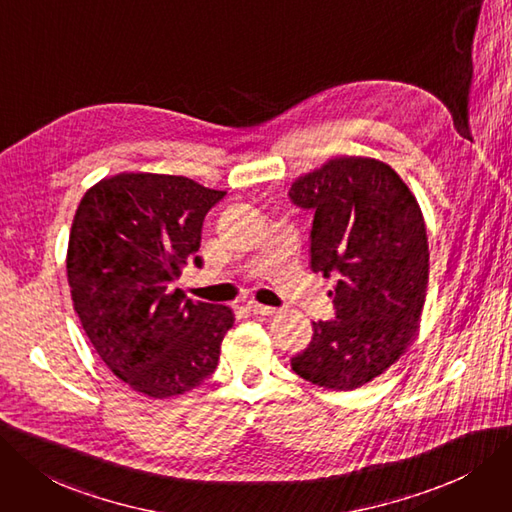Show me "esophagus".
Segmentation results:
<instances>
[{
  "instance_id": "esophagus-1",
  "label": "esophagus",
  "mask_w": 512,
  "mask_h": 512,
  "mask_svg": "<svg viewBox=\"0 0 512 512\" xmlns=\"http://www.w3.org/2000/svg\"><path fill=\"white\" fill-rule=\"evenodd\" d=\"M248 309H250L254 315H273V313H275L273 306L260 304V302H256V300H250V302H248Z\"/></svg>"
}]
</instances>
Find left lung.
Returning a JSON list of instances; mask_svg holds the SVG:
<instances>
[{
  "instance_id": "1",
  "label": "left lung",
  "mask_w": 512,
  "mask_h": 512,
  "mask_svg": "<svg viewBox=\"0 0 512 512\" xmlns=\"http://www.w3.org/2000/svg\"><path fill=\"white\" fill-rule=\"evenodd\" d=\"M290 199L313 210L311 269L338 273L334 321H313V340L292 370L332 391H353L386 372L418 334L428 285L422 210L401 176L372 157H336L292 182Z\"/></svg>"
}]
</instances>
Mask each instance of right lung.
Returning a JSON list of instances; mask_svg holds the SVG:
<instances>
[{
  "mask_svg": "<svg viewBox=\"0 0 512 512\" xmlns=\"http://www.w3.org/2000/svg\"><path fill=\"white\" fill-rule=\"evenodd\" d=\"M224 195L187 176L121 172L79 201L67 250L73 309L136 393L176 397L216 370L233 311L172 288L191 260L201 267L203 218Z\"/></svg>",
  "mask_w": 512,
  "mask_h": 512,
  "instance_id": "right-lung-1",
  "label": "right lung"
}]
</instances>
